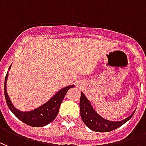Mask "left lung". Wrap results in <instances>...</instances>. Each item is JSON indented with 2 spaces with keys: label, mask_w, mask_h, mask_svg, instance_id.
I'll return each mask as SVG.
<instances>
[{
  "label": "left lung",
  "mask_w": 146,
  "mask_h": 146,
  "mask_svg": "<svg viewBox=\"0 0 146 146\" xmlns=\"http://www.w3.org/2000/svg\"><path fill=\"white\" fill-rule=\"evenodd\" d=\"M79 107L81 117L82 119L84 124L91 130L97 132H108L118 128L130 120L135 113L134 111L132 114H131L128 117L125 118L121 121H110L105 120L104 118L101 117L93 110L92 105L82 92L81 93Z\"/></svg>",
  "instance_id": "8db88e82"
}]
</instances>
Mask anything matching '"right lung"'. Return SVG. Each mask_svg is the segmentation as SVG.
<instances>
[{
    "label": "right lung",
    "mask_w": 146,
    "mask_h": 146,
    "mask_svg": "<svg viewBox=\"0 0 146 146\" xmlns=\"http://www.w3.org/2000/svg\"><path fill=\"white\" fill-rule=\"evenodd\" d=\"M7 75H8V73L6 74L5 80V96L7 107H9L11 111L13 113L14 115L19 118L20 121L33 127H43L54 121L59 112L60 104L62 103L68 90L74 87V86H68L64 87L62 89H60L57 94H55L48 102H46L41 107H38L32 111L22 112L14 107L9 99V96L7 95V90H6Z\"/></svg>",
    "instance_id": "1"
}]
</instances>
